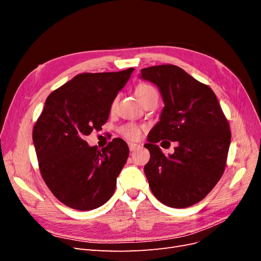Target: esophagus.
Segmentation results:
<instances>
[{"label":"esophagus","instance_id":"obj_1","mask_svg":"<svg viewBox=\"0 0 261 261\" xmlns=\"http://www.w3.org/2000/svg\"><path fill=\"white\" fill-rule=\"evenodd\" d=\"M128 148H129L130 151H134V150H136V149H138V148H139V145H137V144H133V143H129V144H128Z\"/></svg>","mask_w":261,"mask_h":261}]
</instances>
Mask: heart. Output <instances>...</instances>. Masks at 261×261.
<instances>
[{"label":"heart","mask_w":261,"mask_h":261,"mask_svg":"<svg viewBox=\"0 0 261 261\" xmlns=\"http://www.w3.org/2000/svg\"><path fill=\"white\" fill-rule=\"evenodd\" d=\"M152 93H158V92L152 86L147 85V84H140L136 88V94L140 102ZM115 106H116V99L113 100L111 107H110V110H111V111H114ZM122 134L123 136L125 138H127L128 140H138L141 136V129L140 127L135 125H126L122 128Z\"/></svg>","instance_id":"b5f03b06"}]
</instances>
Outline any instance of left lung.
<instances>
[{"label": "left lung", "mask_w": 261, "mask_h": 261, "mask_svg": "<svg viewBox=\"0 0 261 261\" xmlns=\"http://www.w3.org/2000/svg\"><path fill=\"white\" fill-rule=\"evenodd\" d=\"M140 78L154 84L164 102L160 121L145 145L150 152L144 168L150 189L165 206H193L223 174L231 143L230 125L210 87L180 67L167 64L143 68ZM162 139L178 141L174 154L165 156L161 151L156 143Z\"/></svg>", "instance_id": "1"}]
</instances>
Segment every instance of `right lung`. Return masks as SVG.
<instances>
[{"instance_id": "right-lung-1", "label": "right lung", "mask_w": 261, "mask_h": 261, "mask_svg": "<svg viewBox=\"0 0 261 261\" xmlns=\"http://www.w3.org/2000/svg\"><path fill=\"white\" fill-rule=\"evenodd\" d=\"M134 69L78 74L45 100L33 130L39 169L52 194L69 208L96 209L114 194L127 144L114 138L99 150L85 137L107 123L111 103Z\"/></svg>"}]
</instances>
